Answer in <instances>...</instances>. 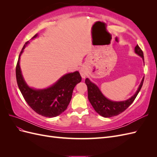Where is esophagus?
Masks as SVG:
<instances>
[{
  "label": "esophagus",
  "instance_id": "esophagus-1",
  "mask_svg": "<svg viewBox=\"0 0 157 157\" xmlns=\"http://www.w3.org/2000/svg\"><path fill=\"white\" fill-rule=\"evenodd\" d=\"M80 75H81L82 78H84L85 77H86V76L87 75V71L85 69L82 68L80 70Z\"/></svg>",
  "mask_w": 157,
  "mask_h": 157
}]
</instances>
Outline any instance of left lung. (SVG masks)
Instances as JSON below:
<instances>
[{
    "label": "left lung",
    "mask_w": 157,
    "mask_h": 157,
    "mask_svg": "<svg viewBox=\"0 0 157 157\" xmlns=\"http://www.w3.org/2000/svg\"><path fill=\"white\" fill-rule=\"evenodd\" d=\"M135 52L144 60L143 51L138 45L135 47ZM144 80V77L142 79L139 88L134 96L123 101H113L109 100L103 96L96 85L90 81L88 78L85 80V83L88 87V98L95 111L101 116L108 118L119 115L131 105L140 91Z\"/></svg>",
    "instance_id": "8db88e82"
}]
</instances>
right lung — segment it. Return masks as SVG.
Returning <instances> with one entry per match:
<instances>
[{
    "label": "right lung",
    "instance_id": "add662e5",
    "mask_svg": "<svg viewBox=\"0 0 157 157\" xmlns=\"http://www.w3.org/2000/svg\"><path fill=\"white\" fill-rule=\"evenodd\" d=\"M38 36L36 34L31 38ZM29 41L25 42L20 52L16 69V80L25 100L33 111L46 117H55L59 115L67 108L72 98L75 86L81 81L78 71L63 75L52 86L42 90H36L27 86L23 78L20 66V56Z\"/></svg>",
    "mask_w": 157,
    "mask_h": 157
}]
</instances>
